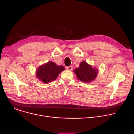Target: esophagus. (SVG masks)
I'll list each match as a JSON object with an SVG mask.
<instances>
[{
	"label": "esophagus",
	"instance_id": "obj_1",
	"mask_svg": "<svg viewBox=\"0 0 134 134\" xmlns=\"http://www.w3.org/2000/svg\"><path fill=\"white\" fill-rule=\"evenodd\" d=\"M66 69L67 70H72V66H67L66 67Z\"/></svg>",
	"mask_w": 134,
	"mask_h": 134
}]
</instances>
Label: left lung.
Instances as JSON below:
<instances>
[{
    "mask_svg": "<svg viewBox=\"0 0 134 134\" xmlns=\"http://www.w3.org/2000/svg\"><path fill=\"white\" fill-rule=\"evenodd\" d=\"M74 72L77 77L83 82H90L94 80L97 76L98 70L88 64L87 62L83 61L80 64L79 68H75Z\"/></svg>",
    "mask_w": 134,
    "mask_h": 134,
    "instance_id": "1",
    "label": "left lung"
}]
</instances>
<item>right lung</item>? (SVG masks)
<instances>
[{
    "label": "right lung",
    "instance_id": "right-lung-1",
    "mask_svg": "<svg viewBox=\"0 0 134 134\" xmlns=\"http://www.w3.org/2000/svg\"><path fill=\"white\" fill-rule=\"evenodd\" d=\"M64 69L63 66H58L54 63L49 62L38 68L36 70V76L42 82L47 83L55 80Z\"/></svg>",
    "mask_w": 134,
    "mask_h": 134
}]
</instances>
